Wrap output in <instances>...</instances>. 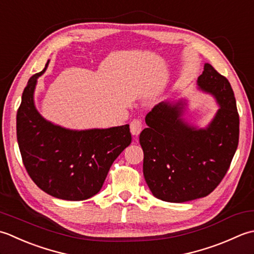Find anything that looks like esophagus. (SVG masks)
I'll return each mask as SVG.
<instances>
[{"mask_svg": "<svg viewBox=\"0 0 254 254\" xmlns=\"http://www.w3.org/2000/svg\"><path fill=\"white\" fill-rule=\"evenodd\" d=\"M142 130V122L141 120H133L130 123V132L133 136H138Z\"/></svg>", "mask_w": 254, "mask_h": 254, "instance_id": "obj_1", "label": "esophagus"}]
</instances>
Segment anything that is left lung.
Listing matches in <instances>:
<instances>
[{"instance_id": "8db88e82", "label": "left lung", "mask_w": 254, "mask_h": 254, "mask_svg": "<svg viewBox=\"0 0 254 254\" xmlns=\"http://www.w3.org/2000/svg\"><path fill=\"white\" fill-rule=\"evenodd\" d=\"M197 84L219 104L208 127L189 126L181 118L182 103L163 102L147 114L148 128L139 136L144 180L153 196L170 203L213 192L225 178L239 142V114L229 81L206 64Z\"/></svg>"}]
</instances>
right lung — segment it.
Instances as JSON below:
<instances>
[{"mask_svg":"<svg viewBox=\"0 0 254 254\" xmlns=\"http://www.w3.org/2000/svg\"><path fill=\"white\" fill-rule=\"evenodd\" d=\"M30 77L16 115L24 167L34 183L54 197L84 200L100 192L113 162L131 142L129 125L69 130L40 116L34 105L37 79Z\"/></svg>","mask_w":254,"mask_h":254,"instance_id":"right-lung-1","label":"right lung"}]
</instances>
